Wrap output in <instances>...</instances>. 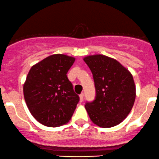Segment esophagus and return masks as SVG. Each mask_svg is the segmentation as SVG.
Returning <instances> with one entry per match:
<instances>
[{"label":"esophagus","instance_id":"esophagus-1","mask_svg":"<svg viewBox=\"0 0 159 159\" xmlns=\"http://www.w3.org/2000/svg\"><path fill=\"white\" fill-rule=\"evenodd\" d=\"M83 98H84V94L81 93L80 94V102H82V101H83Z\"/></svg>","mask_w":159,"mask_h":159}]
</instances>
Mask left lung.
I'll return each mask as SVG.
<instances>
[{
    "label": "left lung",
    "instance_id": "1",
    "mask_svg": "<svg viewBox=\"0 0 159 159\" xmlns=\"http://www.w3.org/2000/svg\"><path fill=\"white\" fill-rule=\"evenodd\" d=\"M93 75L95 99L85 107L92 122L111 128L124 120L136 98L134 81L130 71L114 58L93 55L83 58Z\"/></svg>",
    "mask_w": 159,
    "mask_h": 159
}]
</instances>
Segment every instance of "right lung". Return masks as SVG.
Here are the masks:
<instances>
[{"label": "right lung", "instance_id": "right-lung-1", "mask_svg": "<svg viewBox=\"0 0 159 159\" xmlns=\"http://www.w3.org/2000/svg\"><path fill=\"white\" fill-rule=\"evenodd\" d=\"M74 57L48 56L32 66L23 85L25 103L34 118L47 127H58L70 120L80 101L67 76Z\"/></svg>", "mask_w": 159, "mask_h": 159}]
</instances>
